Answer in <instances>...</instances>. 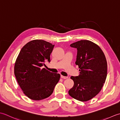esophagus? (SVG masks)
Masks as SVG:
<instances>
[{
  "mask_svg": "<svg viewBox=\"0 0 120 120\" xmlns=\"http://www.w3.org/2000/svg\"><path fill=\"white\" fill-rule=\"evenodd\" d=\"M60 77H61V78H62V79H66L68 78V77L64 76V75H60Z\"/></svg>",
  "mask_w": 120,
  "mask_h": 120,
  "instance_id": "1",
  "label": "esophagus"
}]
</instances>
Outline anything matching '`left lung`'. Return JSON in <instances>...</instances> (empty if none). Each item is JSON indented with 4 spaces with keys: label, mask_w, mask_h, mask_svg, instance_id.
I'll return each mask as SVG.
<instances>
[{
    "label": "left lung",
    "mask_w": 120,
    "mask_h": 120,
    "mask_svg": "<svg viewBox=\"0 0 120 120\" xmlns=\"http://www.w3.org/2000/svg\"><path fill=\"white\" fill-rule=\"evenodd\" d=\"M77 49L75 64L80 75L71 77L74 85L68 91L69 95L81 101L91 99L101 91L107 75V63L102 50L91 41L83 40L70 45Z\"/></svg>",
    "instance_id": "1"
}]
</instances>
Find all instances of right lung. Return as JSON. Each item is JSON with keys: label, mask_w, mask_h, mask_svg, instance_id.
<instances>
[{"label": "right lung", "mask_w": 120, "mask_h": 120, "mask_svg": "<svg viewBox=\"0 0 120 120\" xmlns=\"http://www.w3.org/2000/svg\"><path fill=\"white\" fill-rule=\"evenodd\" d=\"M54 45L43 40L29 41L22 48L14 65V75L26 96L34 101L49 97L60 75L42 66L50 62Z\"/></svg>", "instance_id": "right-lung-1"}]
</instances>
